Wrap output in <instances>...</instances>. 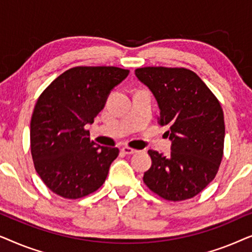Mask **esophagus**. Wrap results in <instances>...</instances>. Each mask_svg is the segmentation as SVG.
<instances>
[{
  "instance_id": "1",
  "label": "esophagus",
  "mask_w": 252,
  "mask_h": 252,
  "mask_svg": "<svg viewBox=\"0 0 252 252\" xmlns=\"http://www.w3.org/2000/svg\"><path fill=\"white\" fill-rule=\"evenodd\" d=\"M122 150H123V153H125L127 155H133V154L137 153L136 149H133V148H129V147H124Z\"/></svg>"
}]
</instances>
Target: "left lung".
I'll return each mask as SVG.
<instances>
[{"instance_id":"1","label":"left lung","mask_w":252,"mask_h":252,"mask_svg":"<svg viewBox=\"0 0 252 252\" xmlns=\"http://www.w3.org/2000/svg\"><path fill=\"white\" fill-rule=\"evenodd\" d=\"M135 75L153 93L167 126L171 155L149 150L151 167L144 172L148 188L167 201L199 194L219 170L225 123L221 105L195 72L184 67L136 68Z\"/></svg>"}]
</instances>
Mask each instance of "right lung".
Masks as SVG:
<instances>
[{"label": "right lung", "mask_w": 252, "mask_h": 252, "mask_svg": "<svg viewBox=\"0 0 252 252\" xmlns=\"http://www.w3.org/2000/svg\"><path fill=\"white\" fill-rule=\"evenodd\" d=\"M128 73L115 66L72 67L37 98L31 153L37 174L55 194L77 199L104 184L119 149L97 146L85 126L94 123L110 92Z\"/></svg>", "instance_id": "right-lung-1"}]
</instances>
